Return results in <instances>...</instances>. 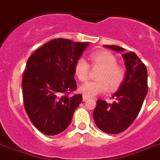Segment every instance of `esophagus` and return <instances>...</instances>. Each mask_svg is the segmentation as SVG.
<instances>
[{
  "label": "esophagus",
  "instance_id": "esophagus-1",
  "mask_svg": "<svg viewBox=\"0 0 160 160\" xmlns=\"http://www.w3.org/2000/svg\"><path fill=\"white\" fill-rule=\"evenodd\" d=\"M88 100H89V98L85 96V95H83V101H87Z\"/></svg>",
  "mask_w": 160,
  "mask_h": 160
}]
</instances>
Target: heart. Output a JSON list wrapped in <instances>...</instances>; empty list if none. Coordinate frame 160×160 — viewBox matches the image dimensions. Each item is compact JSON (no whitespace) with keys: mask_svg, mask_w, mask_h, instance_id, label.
Here are the masks:
<instances>
[{"mask_svg":"<svg viewBox=\"0 0 160 160\" xmlns=\"http://www.w3.org/2000/svg\"><path fill=\"white\" fill-rule=\"evenodd\" d=\"M91 65L100 70L96 75L97 80L90 81L80 86V92L86 97H95L106 92L108 89L114 91L120 86L125 76V71L120 65H116L117 59L107 51H97L90 55ZM90 66L87 61L80 58L75 65V75L80 81H85L89 77Z\"/></svg>","mask_w":160,"mask_h":160,"instance_id":"1","label":"heart"}]
</instances>
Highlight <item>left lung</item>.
<instances>
[{"label": "left lung", "instance_id": "8db88e82", "mask_svg": "<svg viewBox=\"0 0 160 160\" xmlns=\"http://www.w3.org/2000/svg\"><path fill=\"white\" fill-rule=\"evenodd\" d=\"M115 52L124 48L104 46ZM126 68L125 76L118 90L112 95V104L98 100L93 117L95 124L107 134H119L128 129L139 114L148 92L147 68L134 52L122 54Z\"/></svg>", "mask_w": 160, "mask_h": 160}]
</instances>
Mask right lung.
Returning <instances> with one entry per match:
<instances>
[{
    "label": "right lung",
    "mask_w": 160,
    "mask_h": 160,
    "mask_svg": "<svg viewBox=\"0 0 160 160\" xmlns=\"http://www.w3.org/2000/svg\"><path fill=\"white\" fill-rule=\"evenodd\" d=\"M89 42L55 39L29 57L22 79L23 100L32 124L46 135L70 125L82 95H69L77 88L75 65Z\"/></svg>",
    "instance_id": "obj_1"
}]
</instances>
